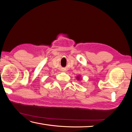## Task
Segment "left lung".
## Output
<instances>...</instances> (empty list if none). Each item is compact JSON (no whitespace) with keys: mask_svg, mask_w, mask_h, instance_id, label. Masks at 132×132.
Wrapping results in <instances>:
<instances>
[{"mask_svg":"<svg viewBox=\"0 0 132 132\" xmlns=\"http://www.w3.org/2000/svg\"><path fill=\"white\" fill-rule=\"evenodd\" d=\"M77 79L78 80H80V76H77Z\"/></svg>","mask_w":132,"mask_h":132,"instance_id":"obj_1","label":"left lung"}]
</instances>
